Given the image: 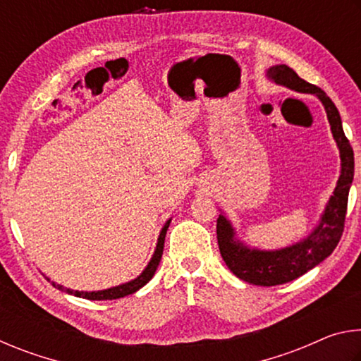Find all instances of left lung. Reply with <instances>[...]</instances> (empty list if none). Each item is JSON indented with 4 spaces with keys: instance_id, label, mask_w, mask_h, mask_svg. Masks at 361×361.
Here are the masks:
<instances>
[{
    "instance_id": "8db88e82",
    "label": "left lung",
    "mask_w": 361,
    "mask_h": 361,
    "mask_svg": "<svg viewBox=\"0 0 361 361\" xmlns=\"http://www.w3.org/2000/svg\"><path fill=\"white\" fill-rule=\"evenodd\" d=\"M267 75L277 84L286 85V87L298 90V92L315 94L322 100L326 109L333 137L339 146L342 169L338 186L329 199L319 228L307 239L293 247L279 250V252L250 250L243 247V243L234 240V231H232L229 221L219 215L216 219V237L219 253H221L226 266L243 282L261 286L291 282L317 264H320L323 259L333 253V250L338 247L341 240L342 232H344L347 200H349V189L353 180V149L344 130H342L341 116L331 99L320 87L299 78L286 65L272 66L267 71Z\"/></svg>"
}]
</instances>
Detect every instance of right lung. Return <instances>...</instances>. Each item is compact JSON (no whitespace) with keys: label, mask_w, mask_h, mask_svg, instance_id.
<instances>
[{"label":"right lung","mask_w":361,"mask_h":361,"mask_svg":"<svg viewBox=\"0 0 361 361\" xmlns=\"http://www.w3.org/2000/svg\"><path fill=\"white\" fill-rule=\"evenodd\" d=\"M169 224H170V219L164 226L162 231H161V235H159V240H157V247H156V252L152 255V258L149 261L148 267L145 269L142 272V276L137 277L135 280H132L129 283H124V285H119V286H114V288H109V290H103V291H75V290H70V288H62L60 285L52 283L56 288L66 291L68 295H75L78 298H84V299H90V301H105V299H119V298H124L127 295H132V293L138 291L142 286H145L146 283L149 282L154 276L156 269L159 266V262H161L162 258V252H164V242H166V234H167V229H169Z\"/></svg>","instance_id":"obj_1"}]
</instances>
